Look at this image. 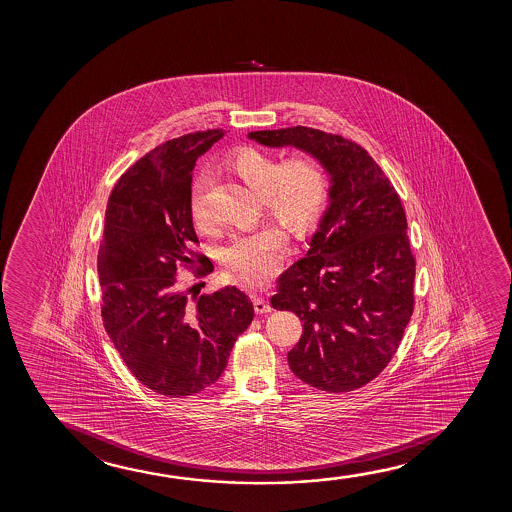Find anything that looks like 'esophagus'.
Returning <instances> with one entry per match:
<instances>
[{
  "label": "esophagus",
  "instance_id": "esophagus-1",
  "mask_svg": "<svg viewBox=\"0 0 512 512\" xmlns=\"http://www.w3.org/2000/svg\"><path fill=\"white\" fill-rule=\"evenodd\" d=\"M253 309H255L257 315H264V313H269L273 308H271V304L262 295H253Z\"/></svg>",
  "mask_w": 512,
  "mask_h": 512
}]
</instances>
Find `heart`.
I'll list each match as a JSON object with an SVG mask.
<instances>
[{"instance_id":"obj_1","label":"heart","mask_w":512,"mask_h":512,"mask_svg":"<svg viewBox=\"0 0 512 512\" xmlns=\"http://www.w3.org/2000/svg\"><path fill=\"white\" fill-rule=\"evenodd\" d=\"M227 168L262 197L269 217L302 236L315 227L329 199V173L316 155L301 152L281 159L255 147L239 148ZM189 215L197 231L210 232L208 183L197 180L189 194ZM285 252V238L276 227L236 234L222 250L227 271L243 285H260L274 273Z\"/></svg>"}]
</instances>
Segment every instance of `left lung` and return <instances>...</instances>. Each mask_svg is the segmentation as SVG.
I'll return each mask as SVG.
<instances>
[{"label":"left lung","instance_id":"left-lung-1","mask_svg":"<svg viewBox=\"0 0 512 512\" xmlns=\"http://www.w3.org/2000/svg\"><path fill=\"white\" fill-rule=\"evenodd\" d=\"M248 136L316 155L330 175L320 229L306 257L280 274L271 304L301 318V339L288 351L297 378L329 393L362 388L397 353L413 316L416 260L399 194L341 134L295 126Z\"/></svg>","mask_w":512,"mask_h":512}]
</instances>
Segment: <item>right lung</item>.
Segmentation results:
<instances>
[{"instance_id": "1", "label": "right lung", "mask_w": 512, "mask_h": 512, "mask_svg": "<svg viewBox=\"0 0 512 512\" xmlns=\"http://www.w3.org/2000/svg\"><path fill=\"white\" fill-rule=\"evenodd\" d=\"M222 136L224 129H208L155 147L120 176L106 204L98 253L103 325L134 378L166 397L213 385L253 320L239 288L189 299L178 280L180 267L197 278L213 271L192 250L199 241L189 194L197 157Z\"/></svg>"}]
</instances>
